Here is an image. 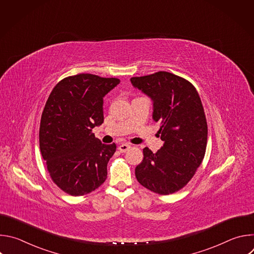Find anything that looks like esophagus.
<instances>
[{
	"label": "esophagus",
	"mask_w": 254,
	"mask_h": 254,
	"mask_svg": "<svg viewBox=\"0 0 254 254\" xmlns=\"http://www.w3.org/2000/svg\"><path fill=\"white\" fill-rule=\"evenodd\" d=\"M128 149H130V146H129V144H127V143H123V144H121V146L119 147V150L122 153H126Z\"/></svg>",
	"instance_id": "obj_1"
}]
</instances>
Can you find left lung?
<instances>
[{"label": "left lung", "instance_id": "left-lung-1", "mask_svg": "<svg viewBox=\"0 0 254 254\" xmlns=\"http://www.w3.org/2000/svg\"><path fill=\"white\" fill-rule=\"evenodd\" d=\"M130 82L152 99L153 120L160 124L164 141L156 154L142 150L136 180L155 193H175L187 185L205 156L208 127L200 96L188 80L166 71L131 77Z\"/></svg>", "mask_w": 254, "mask_h": 254}]
</instances>
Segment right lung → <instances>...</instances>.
I'll list each match as a JSON object with an SVG mask.
<instances>
[{"label": "right lung", "mask_w": 254, "mask_h": 254, "mask_svg": "<svg viewBox=\"0 0 254 254\" xmlns=\"http://www.w3.org/2000/svg\"><path fill=\"white\" fill-rule=\"evenodd\" d=\"M82 73L59 81L41 117L39 142L53 182L72 196L97 189L107 176L116 143L104 144L92 133L103 123V97L119 83Z\"/></svg>", "instance_id": "obj_1"}]
</instances>
